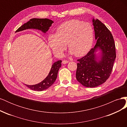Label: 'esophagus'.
<instances>
[{"instance_id":"obj_1","label":"esophagus","mask_w":127,"mask_h":127,"mask_svg":"<svg viewBox=\"0 0 127 127\" xmlns=\"http://www.w3.org/2000/svg\"><path fill=\"white\" fill-rule=\"evenodd\" d=\"M62 63H63V64H66L68 63V61L67 60H63Z\"/></svg>"}]
</instances>
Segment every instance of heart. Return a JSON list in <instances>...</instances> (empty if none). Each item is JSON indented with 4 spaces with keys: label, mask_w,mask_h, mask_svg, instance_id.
I'll return each instance as SVG.
<instances>
[{
    "label": "heart",
    "mask_w": 127,
    "mask_h": 127,
    "mask_svg": "<svg viewBox=\"0 0 127 127\" xmlns=\"http://www.w3.org/2000/svg\"><path fill=\"white\" fill-rule=\"evenodd\" d=\"M48 41L50 47L57 56H63L67 44L70 54L82 57L92 47L94 31L88 23L71 20L60 25L56 34H50Z\"/></svg>",
    "instance_id": "obj_1"
}]
</instances>
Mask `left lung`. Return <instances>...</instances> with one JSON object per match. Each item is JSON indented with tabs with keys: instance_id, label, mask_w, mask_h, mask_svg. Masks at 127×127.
Returning a JSON list of instances; mask_svg holds the SVG:
<instances>
[{
	"instance_id": "left-lung-1",
	"label": "left lung",
	"mask_w": 127,
	"mask_h": 127,
	"mask_svg": "<svg viewBox=\"0 0 127 127\" xmlns=\"http://www.w3.org/2000/svg\"><path fill=\"white\" fill-rule=\"evenodd\" d=\"M92 22L96 43L86 56L77 60L76 74L77 81L87 87H97L106 82L116 58L114 41L111 32L98 19L93 18Z\"/></svg>"
}]
</instances>
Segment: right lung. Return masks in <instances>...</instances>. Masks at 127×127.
<instances>
[{
	"label": "right lung",
	"mask_w": 127,
	"mask_h": 127,
	"mask_svg": "<svg viewBox=\"0 0 127 127\" xmlns=\"http://www.w3.org/2000/svg\"><path fill=\"white\" fill-rule=\"evenodd\" d=\"M53 23V21L48 18H32L19 28L16 32L28 29H35L40 30L43 33H46ZM61 60H58L53 63L48 75L41 82L33 85H25L31 90L35 91H42L48 89L56 80L58 72L61 66Z\"/></svg>",
	"instance_id": "add662e5"
}]
</instances>
